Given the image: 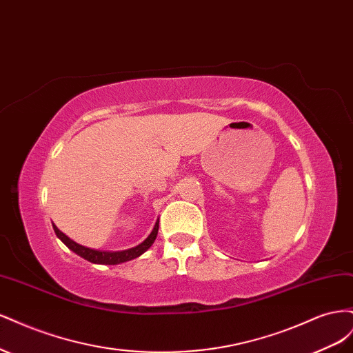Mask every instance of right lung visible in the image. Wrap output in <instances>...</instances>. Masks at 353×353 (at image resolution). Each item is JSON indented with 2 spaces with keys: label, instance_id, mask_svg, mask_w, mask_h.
<instances>
[{
  "label": "right lung",
  "instance_id": "right-lung-1",
  "mask_svg": "<svg viewBox=\"0 0 353 353\" xmlns=\"http://www.w3.org/2000/svg\"><path fill=\"white\" fill-rule=\"evenodd\" d=\"M52 228H54L56 236L65 243L68 248L77 254H79L81 258L87 259L91 263H99V265H119L128 261H132L138 256H141L144 252H147L148 249L152 248L156 237H157V231H159V219L156 221L154 227L152 230V232L148 234V237L140 243L135 248L131 249H126V250H121V252H108V250H95V249H90V248H85L82 244H78L77 241H73L72 239H69L66 234H63L54 223H52Z\"/></svg>",
  "mask_w": 353,
  "mask_h": 353
}]
</instances>
